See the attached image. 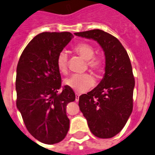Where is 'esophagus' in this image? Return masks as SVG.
Listing matches in <instances>:
<instances>
[{"mask_svg":"<svg viewBox=\"0 0 155 155\" xmlns=\"http://www.w3.org/2000/svg\"><path fill=\"white\" fill-rule=\"evenodd\" d=\"M79 95L78 93L76 94V102H78L79 101Z\"/></svg>","mask_w":155,"mask_h":155,"instance_id":"obj_1","label":"esophagus"}]
</instances>
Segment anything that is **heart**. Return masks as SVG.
<instances>
[{"instance_id": "obj_1", "label": "heart", "mask_w": 155, "mask_h": 155, "mask_svg": "<svg viewBox=\"0 0 155 155\" xmlns=\"http://www.w3.org/2000/svg\"><path fill=\"white\" fill-rule=\"evenodd\" d=\"M76 54L86 60L88 67L95 72H100L104 66V61L100 56H95V49L87 43H79L73 49ZM56 66L60 73L66 75L68 72V56L65 52H61L56 58ZM65 84L76 92L82 93L90 89L95 84V79L89 73L75 74L64 81Z\"/></svg>"}]
</instances>
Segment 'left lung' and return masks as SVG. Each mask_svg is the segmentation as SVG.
Returning a JSON list of instances; mask_svg holds the SVG:
<instances>
[{
    "label": "left lung",
    "instance_id": "obj_1",
    "mask_svg": "<svg viewBox=\"0 0 155 155\" xmlns=\"http://www.w3.org/2000/svg\"><path fill=\"white\" fill-rule=\"evenodd\" d=\"M74 34L97 41L105 53L103 79L95 89L79 96V106L95 136L112 138L124 128L132 112L134 78L129 56L119 40L103 30Z\"/></svg>",
    "mask_w": 155,
    "mask_h": 155
}]
</instances>
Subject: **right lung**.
<instances>
[{"instance_id": "add662e5", "label": "right lung", "mask_w": 155, "mask_h": 155, "mask_svg": "<svg viewBox=\"0 0 155 155\" xmlns=\"http://www.w3.org/2000/svg\"><path fill=\"white\" fill-rule=\"evenodd\" d=\"M73 37L69 32L41 33L25 47L17 64V107L29 132L44 144L60 142L69 131L66 108L76 95L61 86L56 58Z\"/></svg>"}]
</instances>
